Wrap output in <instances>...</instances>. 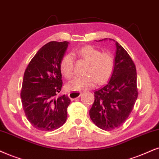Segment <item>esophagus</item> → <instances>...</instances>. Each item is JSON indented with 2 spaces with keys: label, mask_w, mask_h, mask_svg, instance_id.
Listing matches in <instances>:
<instances>
[{
  "label": "esophagus",
  "mask_w": 159,
  "mask_h": 159,
  "mask_svg": "<svg viewBox=\"0 0 159 159\" xmlns=\"http://www.w3.org/2000/svg\"><path fill=\"white\" fill-rule=\"evenodd\" d=\"M81 92H70L69 94H68V96H69V98H70L71 100H75L76 98H79L80 95H81Z\"/></svg>",
  "instance_id": "obj_1"
}]
</instances>
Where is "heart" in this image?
I'll list each match as a JSON object with an SVG mask.
<instances>
[{
	"label": "heart",
	"instance_id": "obj_1",
	"mask_svg": "<svg viewBox=\"0 0 159 159\" xmlns=\"http://www.w3.org/2000/svg\"><path fill=\"white\" fill-rule=\"evenodd\" d=\"M78 55L88 62L85 75L75 77L67 84L70 90L78 91L92 88L96 83H106L113 73L115 59L109 52H103L93 46L87 45L79 49ZM60 70L67 79H70L75 73L74 57L72 54H66L60 61Z\"/></svg>",
	"mask_w": 159,
	"mask_h": 159
}]
</instances>
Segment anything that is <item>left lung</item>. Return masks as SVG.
<instances>
[{
    "instance_id": "8db88e82",
    "label": "left lung",
    "mask_w": 159,
    "mask_h": 159,
    "mask_svg": "<svg viewBox=\"0 0 159 159\" xmlns=\"http://www.w3.org/2000/svg\"><path fill=\"white\" fill-rule=\"evenodd\" d=\"M115 45L114 72L108 84L94 91V101L89 110L92 122L105 130H114L123 125L138 97L135 64L117 42Z\"/></svg>"
}]
</instances>
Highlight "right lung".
<instances>
[{
  "label": "right lung",
  "mask_w": 159,
  "mask_h": 159,
  "mask_svg": "<svg viewBox=\"0 0 159 159\" xmlns=\"http://www.w3.org/2000/svg\"><path fill=\"white\" fill-rule=\"evenodd\" d=\"M68 42H50L42 47L31 60L24 73L20 92L25 116L38 130L57 129L67 117L70 99L56 97L62 87L60 61Z\"/></svg>",
  "instance_id": "right-lung-1"
}]
</instances>
